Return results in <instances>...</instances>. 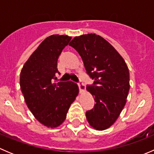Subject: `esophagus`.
Wrapping results in <instances>:
<instances>
[{
    "mask_svg": "<svg viewBox=\"0 0 154 154\" xmlns=\"http://www.w3.org/2000/svg\"><path fill=\"white\" fill-rule=\"evenodd\" d=\"M78 86H79V89H80V92H82L83 91H84L85 88H86V86H85V85L83 84L82 82H80V83H78Z\"/></svg>",
    "mask_w": 154,
    "mask_h": 154,
    "instance_id": "esophagus-1",
    "label": "esophagus"
}]
</instances>
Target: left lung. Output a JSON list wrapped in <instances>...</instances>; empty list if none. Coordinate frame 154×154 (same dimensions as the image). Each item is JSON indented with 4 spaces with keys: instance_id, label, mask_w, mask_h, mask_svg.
<instances>
[{
    "instance_id": "obj_1",
    "label": "left lung",
    "mask_w": 154,
    "mask_h": 154,
    "mask_svg": "<svg viewBox=\"0 0 154 154\" xmlns=\"http://www.w3.org/2000/svg\"><path fill=\"white\" fill-rule=\"evenodd\" d=\"M83 60L93 80L86 90L94 97V108L86 112L87 121L94 130L111 127L125 107L130 89V73L125 60L111 44L94 33L76 36L69 44Z\"/></svg>"
}]
</instances>
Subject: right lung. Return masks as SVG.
I'll return each instance as SVG.
<instances>
[{"label":"right lung","mask_w":154,"mask_h":154,"mask_svg":"<svg viewBox=\"0 0 154 154\" xmlns=\"http://www.w3.org/2000/svg\"><path fill=\"white\" fill-rule=\"evenodd\" d=\"M71 39L67 35L47 37L24 63L20 86L31 112L42 125L55 128L63 123L71 103L78 95L77 83L57 80L59 56Z\"/></svg>","instance_id":"right-lung-1"}]
</instances>
